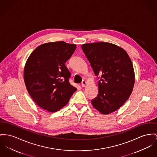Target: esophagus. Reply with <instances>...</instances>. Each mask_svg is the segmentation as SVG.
Segmentation results:
<instances>
[{"instance_id":"34e87169","label":"esophagus","mask_w":157,"mask_h":157,"mask_svg":"<svg viewBox=\"0 0 157 157\" xmlns=\"http://www.w3.org/2000/svg\"><path fill=\"white\" fill-rule=\"evenodd\" d=\"M86 81H84V80H83L82 81V84H81V86H82V87H85L86 86Z\"/></svg>"}]
</instances>
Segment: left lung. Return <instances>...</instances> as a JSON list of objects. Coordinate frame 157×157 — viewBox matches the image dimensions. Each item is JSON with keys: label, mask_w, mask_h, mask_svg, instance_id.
Wrapping results in <instances>:
<instances>
[{"label": "left lung", "mask_w": 157, "mask_h": 157, "mask_svg": "<svg viewBox=\"0 0 157 157\" xmlns=\"http://www.w3.org/2000/svg\"><path fill=\"white\" fill-rule=\"evenodd\" d=\"M82 48L95 75L100 77L98 94L92 104L103 114L114 112L129 98L134 87L135 71L129 56L123 48L107 42L86 43Z\"/></svg>", "instance_id": "1"}]
</instances>
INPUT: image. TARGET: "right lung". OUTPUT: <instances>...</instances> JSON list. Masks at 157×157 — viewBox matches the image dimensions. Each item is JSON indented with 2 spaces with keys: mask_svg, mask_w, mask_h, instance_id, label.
<instances>
[{
  "mask_svg": "<svg viewBox=\"0 0 157 157\" xmlns=\"http://www.w3.org/2000/svg\"><path fill=\"white\" fill-rule=\"evenodd\" d=\"M76 45L63 41L49 42L36 48L27 59L24 80L36 104L55 113L68 102L77 89L69 83L71 74L65 63Z\"/></svg>",
  "mask_w": 157,
  "mask_h": 157,
  "instance_id": "right-lung-1",
  "label": "right lung"
}]
</instances>
